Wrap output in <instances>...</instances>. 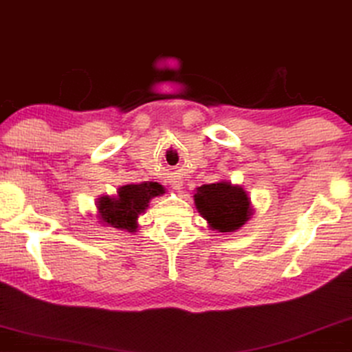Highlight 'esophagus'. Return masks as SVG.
Here are the masks:
<instances>
[{"instance_id":"esophagus-1","label":"esophagus","mask_w":352,"mask_h":352,"mask_svg":"<svg viewBox=\"0 0 352 352\" xmlns=\"http://www.w3.org/2000/svg\"><path fill=\"white\" fill-rule=\"evenodd\" d=\"M182 186H183V182L180 178H175V180L172 182V188H174V190H182Z\"/></svg>"}]
</instances>
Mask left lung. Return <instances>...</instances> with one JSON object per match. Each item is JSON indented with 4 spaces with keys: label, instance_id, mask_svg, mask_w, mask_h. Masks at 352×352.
Returning <instances> with one entry per match:
<instances>
[{
    "label": "left lung",
    "instance_id": "8db88e82",
    "mask_svg": "<svg viewBox=\"0 0 352 352\" xmlns=\"http://www.w3.org/2000/svg\"><path fill=\"white\" fill-rule=\"evenodd\" d=\"M194 204L208 228L218 232H235L253 214L246 191L226 180L196 188Z\"/></svg>",
    "mask_w": 352,
    "mask_h": 352
}]
</instances>
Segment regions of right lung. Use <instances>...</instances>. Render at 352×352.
<instances>
[{"mask_svg": "<svg viewBox=\"0 0 352 352\" xmlns=\"http://www.w3.org/2000/svg\"><path fill=\"white\" fill-rule=\"evenodd\" d=\"M164 186L156 182H144L139 185L120 186L117 196H101L96 201L98 218L104 226L135 232L138 218L142 214L150 201L164 194Z\"/></svg>", "mask_w": 352, "mask_h": 352, "instance_id": "right-lung-1", "label": "right lung"}]
</instances>
